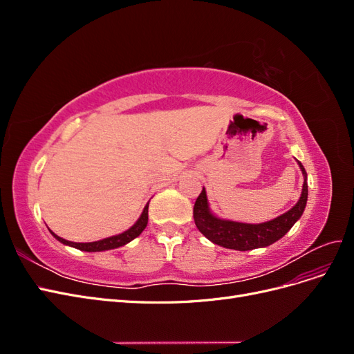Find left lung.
I'll list each match as a JSON object with an SVG mask.
<instances>
[{
	"label": "left lung",
	"instance_id": "8db88e82",
	"mask_svg": "<svg viewBox=\"0 0 354 354\" xmlns=\"http://www.w3.org/2000/svg\"><path fill=\"white\" fill-rule=\"evenodd\" d=\"M298 165L301 168V173L304 176L301 196H299L295 205L285 214H282V216L260 224H248L218 218L209 211L207 192L205 187H203L194 207V218L196 227L212 243L238 251L264 248V246H269L276 241H279L282 236H285L288 230H291L295 221L303 216L307 203V173L301 162H298Z\"/></svg>",
	"mask_w": 354,
	"mask_h": 354
}]
</instances>
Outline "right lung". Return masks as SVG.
I'll list each match as a JSON object with an SVG mask.
<instances>
[{
    "label": "right lung",
    "instance_id": "right-lung-1",
    "mask_svg": "<svg viewBox=\"0 0 354 354\" xmlns=\"http://www.w3.org/2000/svg\"><path fill=\"white\" fill-rule=\"evenodd\" d=\"M147 209H149V203L145 207L143 212L140 218H138L133 226L120 233V234H115V236H111V238H106V239H102V241H95V242H85V243H78V242H71V241H66L63 239L60 236H57V234L53 233L51 230V234L55 236L59 242L65 243V245H69V246H73V248L77 250H81V251H87V252H97V251H108V250H115V248H120V246L131 242L133 239H136L138 234H140L146 226H147Z\"/></svg>",
    "mask_w": 354,
    "mask_h": 354
}]
</instances>
